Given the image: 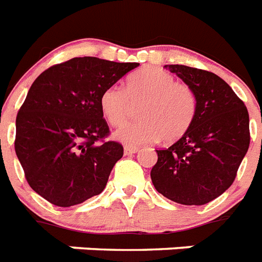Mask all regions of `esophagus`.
<instances>
[{
  "label": "esophagus",
  "mask_w": 262,
  "mask_h": 262,
  "mask_svg": "<svg viewBox=\"0 0 262 262\" xmlns=\"http://www.w3.org/2000/svg\"><path fill=\"white\" fill-rule=\"evenodd\" d=\"M138 151L137 146H124V154L125 156H131Z\"/></svg>",
  "instance_id": "esophagus-1"
}]
</instances>
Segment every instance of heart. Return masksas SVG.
<instances>
[{"mask_svg":"<svg viewBox=\"0 0 262 262\" xmlns=\"http://www.w3.org/2000/svg\"><path fill=\"white\" fill-rule=\"evenodd\" d=\"M139 103L141 119L115 133V138L125 144L151 143L160 138L177 141L189 129L198 110L193 89L157 68L139 69L127 79L125 91L112 85L100 97L102 115L115 127L123 124Z\"/></svg>","mask_w":262,"mask_h":262,"instance_id":"b5f03b06","label":"heart"}]
</instances>
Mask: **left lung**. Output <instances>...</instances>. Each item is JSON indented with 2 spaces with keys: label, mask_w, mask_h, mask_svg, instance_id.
Returning a JSON list of instances; mask_svg holds the SVG:
<instances>
[{
  "label": "left lung",
  "mask_w": 262,
  "mask_h": 262,
  "mask_svg": "<svg viewBox=\"0 0 262 262\" xmlns=\"http://www.w3.org/2000/svg\"><path fill=\"white\" fill-rule=\"evenodd\" d=\"M198 97L196 116L170 147L157 150L151 169L156 189L171 202L203 206L231 187L250 143L244 101L216 74L184 64H166Z\"/></svg>",
  "instance_id": "1"
}]
</instances>
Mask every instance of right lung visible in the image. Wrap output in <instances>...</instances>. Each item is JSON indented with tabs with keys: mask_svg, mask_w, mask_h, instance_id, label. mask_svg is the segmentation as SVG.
Returning <instances> with one entry per match:
<instances>
[{
	"mask_svg": "<svg viewBox=\"0 0 262 262\" xmlns=\"http://www.w3.org/2000/svg\"><path fill=\"white\" fill-rule=\"evenodd\" d=\"M139 63L73 58L41 73L16 118L14 150L29 187L54 206L72 207L100 194L123 157L100 97Z\"/></svg>",
	"mask_w": 262,
	"mask_h": 262,
	"instance_id": "obj_1",
	"label": "right lung"
}]
</instances>
